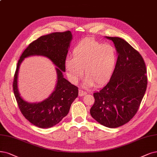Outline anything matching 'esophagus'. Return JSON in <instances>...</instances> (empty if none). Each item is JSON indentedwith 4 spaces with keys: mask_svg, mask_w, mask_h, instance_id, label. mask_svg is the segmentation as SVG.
Listing matches in <instances>:
<instances>
[{
    "mask_svg": "<svg viewBox=\"0 0 157 157\" xmlns=\"http://www.w3.org/2000/svg\"><path fill=\"white\" fill-rule=\"evenodd\" d=\"M86 94V92L82 89H79V96H83L84 95Z\"/></svg>",
    "mask_w": 157,
    "mask_h": 157,
    "instance_id": "obj_1",
    "label": "esophagus"
}]
</instances>
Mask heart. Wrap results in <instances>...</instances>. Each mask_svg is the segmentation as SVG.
<instances>
[{
  "instance_id": "b5f03b06",
  "label": "heart",
  "mask_w": 157,
  "mask_h": 157,
  "mask_svg": "<svg viewBox=\"0 0 157 157\" xmlns=\"http://www.w3.org/2000/svg\"><path fill=\"white\" fill-rule=\"evenodd\" d=\"M117 60V52L114 46L86 38L75 45L72 57L67 58L65 67L72 83H76L83 76V69L86 86H101L111 79Z\"/></svg>"
}]
</instances>
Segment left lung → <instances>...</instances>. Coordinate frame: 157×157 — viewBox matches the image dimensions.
<instances>
[{"label":"left lung","instance_id":"obj_1","mask_svg":"<svg viewBox=\"0 0 157 157\" xmlns=\"http://www.w3.org/2000/svg\"><path fill=\"white\" fill-rule=\"evenodd\" d=\"M113 41L118 60L109 82L93 94L90 115L100 124L116 128L137 113L147 85L146 67L142 56L123 39L106 37Z\"/></svg>","mask_w":157,"mask_h":157}]
</instances>
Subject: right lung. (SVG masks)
I'll use <instances>...</instances> for the list:
<instances>
[{"label": "right lung", "mask_w": 157, "mask_h": 157, "mask_svg": "<svg viewBox=\"0 0 157 157\" xmlns=\"http://www.w3.org/2000/svg\"><path fill=\"white\" fill-rule=\"evenodd\" d=\"M72 39L70 31L54 32L40 37L28 45L17 63L13 89L22 115L30 123L40 128H50L59 123L68 114L71 104L78 96V88L63 78L65 62ZM32 55L46 56L57 67L58 80L54 92L43 102L28 103L20 96L17 86L19 67L24 58Z\"/></svg>", "instance_id": "right-lung-1"}]
</instances>
